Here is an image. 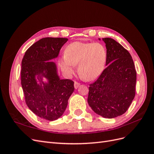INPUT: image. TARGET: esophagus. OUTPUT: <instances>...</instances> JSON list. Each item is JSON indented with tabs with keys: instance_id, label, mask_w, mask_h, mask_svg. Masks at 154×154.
<instances>
[{
	"instance_id": "34e87169",
	"label": "esophagus",
	"mask_w": 154,
	"mask_h": 154,
	"mask_svg": "<svg viewBox=\"0 0 154 154\" xmlns=\"http://www.w3.org/2000/svg\"><path fill=\"white\" fill-rule=\"evenodd\" d=\"M80 84L79 83H78V82H74V88H78L79 87H80Z\"/></svg>"
}]
</instances>
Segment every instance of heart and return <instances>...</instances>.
Returning <instances> with one entry per match:
<instances>
[{"label":"heart","instance_id":"heart-1","mask_svg":"<svg viewBox=\"0 0 154 154\" xmlns=\"http://www.w3.org/2000/svg\"><path fill=\"white\" fill-rule=\"evenodd\" d=\"M107 53L105 46L98 42H74L65 50V55L60 59L59 65L63 73L71 76L75 71V66L80 76L86 80H94L105 69Z\"/></svg>","mask_w":154,"mask_h":154}]
</instances>
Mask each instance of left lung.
Segmentation results:
<instances>
[{"instance_id":"8db88e82","label":"left lung","mask_w":154,"mask_h":154,"mask_svg":"<svg viewBox=\"0 0 154 154\" xmlns=\"http://www.w3.org/2000/svg\"><path fill=\"white\" fill-rule=\"evenodd\" d=\"M102 40L106 49V67L90 84L87 101L96 114L112 119L125 113L132 103L136 94V71L127 49L112 38Z\"/></svg>"}]
</instances>
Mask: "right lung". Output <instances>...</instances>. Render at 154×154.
I'll list each match as a JSON object with an SVG mask.
<instances>
[{
    "label": "right lung",
    "instance_id": "right-lung-1",
    "mask_svg": "<svg viewBox=\"0 0 154 154\" xmlns=\"http://www.w3.org/2000/svg\"><path fill=\"white\" fill-rule=\"evenodd\" d=\"M67 40L42 38L26 51L22 61L21 85L26 105L36 116L49 121L57 120L63 115L74 90V82L60 79L57 64L50 61L58 57Z\"/></svg>",
    "mask_w": 154,
    "mask_h": 154
}]
</instances>
